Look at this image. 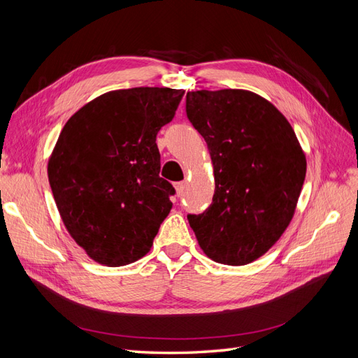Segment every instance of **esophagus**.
Returning <instances> with one entry per match:
<instances>
[{
    "mask_svg": "<svg viewBox=\"0 0 358 358\" xmlns=\"http://www.w3.org/2000/svg\"><path fill=\"white\" fill-rule=\"evenodd\" d=\"M175 188H176L178 196L180 197L182 194H183V188H185V183H183V182H176V183H175Z\"/></svg>",
    "mask_w": 358,
    "mask_h": 358,
    "instance_id": "esophagus-1",
    "label": "esophagus"
}]
</instances>
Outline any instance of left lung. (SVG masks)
Wrapping results in <instances>:
<instances>
[{
    "label": "left lung",
    "instance_id": "1",
    "mask_svg": "<svg viewBox=\"0 0 358 358\" xmlns=\"http://www.w3.org/2000/svg\"><path fill=\"white\" fill-rule=\"evenodd\" d=\"M187 116L208 143L212 204L188 213L203 252L243 266L266 254L288 227L306 176V158L284 115L243 90L187 94Z\"/></svg>",
    "mask_w": 358,
    "mask_h": 358
}]
</instances>
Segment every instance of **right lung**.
<instances>
[{"instance_id":"right-lung-1","label":"right lung","mask_w":358,"mask_h":358,"mask_svg":"<svg viewBox=\"0 0 358 358\" xmlns=\"http://www.w3.org/2000/svg\"><path fill=\"white\" fill-rule=\"evenodd\" d=\"M185 91L131 88L103 94L64 125L48 175L64 225L95 262L142 258L176 191L159 178L157 134Z\"/></svg>"}]
</instances>
